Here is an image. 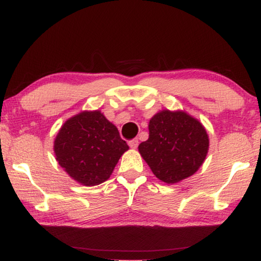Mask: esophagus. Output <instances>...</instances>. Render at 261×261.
Masks as SVG:
<instances>
[{
	"label": "esophagus",
	"instance_id": "1",
	"mask_svg": "<svg viewBox=\"0 0 261 261\" xmlns=\"http://www.w3.org/2000/svg\"><path fill=\"white\" fill-rule=\"evenodd\" d=\"M138 145H139L138 139H132V140L129 141V146L131 148H137V147H138Z\"/></svg>",
	"mask_w": 261,
	"mask_h": 261
}]
</instances>
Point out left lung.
I'll return each instance as SVG.
<instances>
[{"instance_id": "1", "label": "left lung", "mask_w": 261, "mask_h": 261, "mask_svg": "<svg viewBox=\"0 0 261 261\" xmlns=\"http://www.w3.org/2000/svg\"><path fill=\"white\" fill-rule=\"evenodd\" d=\"M148 130V139L138 148L159 179L177 183L199 169L210 145L199 121L183 112L162 110L151 118Z\"/></svg>"}]
</instances>
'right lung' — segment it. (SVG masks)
I'll use <instances>...</instances> for the list:
<instances>
[{
    "mask_svg": "<svg viewBox=\"0 0 261 261\" xmlns=\"http://www.w3.org/2000/svg\"><path fill=\"white\" fill-rule=\"evenodd\" d=\"M129 149L99 110L83 112L64 123L56 136L59 165L81 184L94 187L107 180L122 154Z\"/></svg>",
    "mask_w": 261,
    "mask_h": 261,
    "instance_id": "1",
    "label": "right lung"
}]
</instances>
